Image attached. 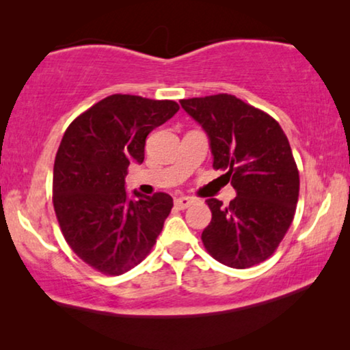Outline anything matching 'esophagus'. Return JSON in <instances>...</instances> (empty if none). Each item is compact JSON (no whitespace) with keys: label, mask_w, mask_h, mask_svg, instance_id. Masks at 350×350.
Instances as JSON below:
<instances>
[{"label":"esophagus","mask_w":350,"mask_h":350,"mask_svg":"<svg viewBox=\"0 0 350 350\" xmlns=\"http://www.w3.org/2000/svg\"><path fill=\"white\" fill-rule=\"evenodd\" d=\"M194 202V199L193 198H188V196H180V198H176L175 199V205H176V208H180V210H185V208H188L191 204Z\"/></svg>","instance_id":"1"}]
</instances>
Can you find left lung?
<instances>
[{"instance_id": "1", "label": "left lung", "mask_w": 350, "mask_h": 350, "mask_svg": "<svg viewBox=\"0 0 350 350\" xmlns=\"http://www.w3.org/2000/svg\"><path fill=\"white\" fill-rule=\"evenodd\" d=\"M207 133L213 167L237 196L224 207L207 199L212 221L202 232L205 250L224 266L245 269L267 260L293 221L299 174L279 122L228 94L180 100Z\"/></svg>"}]
</instances>
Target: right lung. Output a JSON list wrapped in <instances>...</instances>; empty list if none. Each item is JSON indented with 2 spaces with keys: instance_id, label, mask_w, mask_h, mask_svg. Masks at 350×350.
I'll return each instance as SVG.
<instances>
[{
  "instance_id": "right-lung-1",
  "label": "right lung",
  "mask_w": 350,
  "mask_h": 350,
  "mask_svg": "<svg viewBox=\"0 0 350 350\" xmlns=\"http://www.w3.org/2000/svg\"><path fill=\"white\" fill-rule=\"evenodd\" d=\"M174 100L114 94L66 129L54 162L52 202L62 234L76 255L107 275L145 260L169 217L165 193L126 191L127 167L145 159L146 137L178 111Z\"/></svg>"
}]
</instances>
